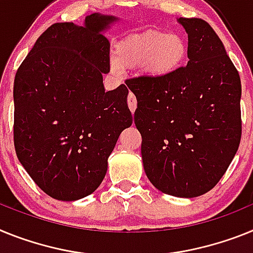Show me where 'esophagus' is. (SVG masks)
<instances>
[{"label": "esophagus", "instance_id": "34e87169", "mask_svg": "<svg viewBox=\"0 0 253 253\" xmlns=\"http://www.w3.org/2000/svg\"><path fill=\"white\" fill-rule=\"evenodd\" d=\"M127 102H128V108L131 109V112L133 113V112H135V109H136V105H137V102H136V98H135V95H133L132 93H129Z\"/></svg>", "mask_w": 253, "mask_h": 253}]
</instances>
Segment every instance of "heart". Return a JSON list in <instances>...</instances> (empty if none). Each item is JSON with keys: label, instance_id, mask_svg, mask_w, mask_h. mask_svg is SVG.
Returning <instances> with one entry per match:
<instances>
[{"label": "heart", "instance_id": "obj_1", "mask_svg": "<svg viewBox=\"0 0 253 253\" xmlns=\"http://www.w3.org/2000/svg\"><path fill=\"white\" fill-rule=\"evenodd\" d=\"M187 53L188 44L182 35L145 30L128 35L118 43L112 67L116 71H121L122 67H142L149 78L166 79L181 69Z\"/></svg>", "mask_w": 253, "mask_h": 253}]
</instances>
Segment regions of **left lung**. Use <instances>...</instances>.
Returning a JSON list of instances; mask_svg holds the SVG:
<instances>
[{
    "mask_svg": "<svg viewBox=\"0 0 253 253\" xmlns=\"http://www.w3.org/2000/svg\"><path fill=\"white\" fill-rule=\"evenodd\" d=\"M188 62L166 79L127 80L135 94L145 173L154 187L197 197L215 187L238 150L241 79L223 43L203 19L179 17Z\"/></svg>",
    "mask_w": 253,
    "mask_h": 253,
    "instance_id": "8db88e82",
    "label": "left lung"
}]
</instances>
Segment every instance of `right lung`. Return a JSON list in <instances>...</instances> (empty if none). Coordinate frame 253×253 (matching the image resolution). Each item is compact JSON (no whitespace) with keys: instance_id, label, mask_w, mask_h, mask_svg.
Returning <instances> with one entry per match:
<instances>
[{"instance_id":"add662e5","label":"right lung","mask_w":253,"mask_h":253,"mask_svg":"<svg viewBox=\"0 0 253 253\" xmlns=\"http://www.w3.org/2000/svg\"><path fill=\"white\" fill-rule=\"evenodd\" d=\"M117 17L91 14L84 26L56 23L35 42L14 84V144L48 196L75 201L99 187L121 132L132 125L124 84L105 91Z\"/></svg>"}]
</instances>
